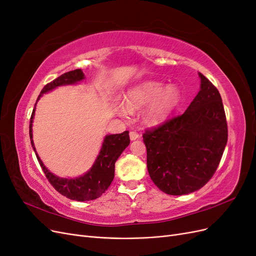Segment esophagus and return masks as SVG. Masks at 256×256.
Segmentation results:
<instances>
[{"mask_svg": "<svg viewBox=\"0 0 256 256\" xmlns=\"http://www.w3.org/2000/svg\"><path fill=\"white\" fill-rule=\"evenodd\" d=\"M129 136H130V140L131 141H134V140H136V138H138V132H136V131H131V132L129 134Z\"/></svg>", "mask_w": 256, "mask_h": 256, "instance_id": "34e87169", "label": "esophagus"}]
</instances>
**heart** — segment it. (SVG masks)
<instances>
[{"instance_id":"obj_1","label":"heart","mask_w":256,"mask_h":256,"mask_svg":"<svg viewBox=\"0 0 256 256\" xmlns=\"http://www.w3.org/2000/svg\"><path fill=\"white\" fill-rule=\"evenodd\" d=\"M182 100L180 88L174 84L166 85L160 82L146 81L129 90L125 97L126 106H120L118 113L122 116L130 111L140 110L145 106L142 118L148 125H159L164 122Z\"/></svg>"}]
</instances>
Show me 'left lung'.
<instances>
[{
  "mask_svg": "<svg viewBox=\"0 0 256 256\" xmlns=\"http://www.w3.org/2000/svg\"><path fill=\"white\" fill-rule=\"evenodd\" d=\"M200 90L182 115L146 130L147 170L157 187L184 196L205 186L228 143V124L219 90L198 72Z\"/></svg>",
  "mask_w": 256,
  "mask_h": 256,
  "instance_id": "left-lung-1",
  "label": "left lung"
}]
</instances>
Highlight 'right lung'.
Returning <instances> with one entry per match:
<instances>
[{
	"label": "right lung",
	"instance_id": "right-lung-1",
	"mask_svg": "<svg viewBox=\"0 0 256 256\" xmlns=\"http://www.w3.org/2000/svg\"><path fill=\"white\" fill-rule=\"evenodd\" d=\"M85 79V76L81 69H74V70L65 72L56 80L48 83L42 90L40 95L38 96L36 104L34 106L32 116L30 122V138L33 150L36 154L38 162L42 168V171L48 178L50 184L58 191L62 196L68 198L78 200V202H85L99 198L104 193V191L109 188L113 178L115 162L118 159L122 152L125 150L126 147L130 143L129 132L124 131L122 134H106L104 138V142L100 147L98 156L95 159L94 164L86 173L74 178H64L60 177L50 172L48 168H46L44 162L38 156L36 152L34 141H33V122L35 116L36 104L38 100L44 94H47L60 86H66V85H76L81 83Z\"/></svg>",
	"mask_w": 256,
	"mask_h": 256
}]
</instances>
